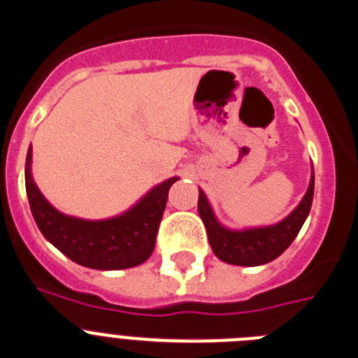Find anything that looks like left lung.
Returning <instances> with one entry per match:
<instances>
[{
    "label": "left lung",
    "mask_w": 358,
    "mask_h": 358,
    "mask_svg": "<svg viewBox=\"0 0 358 358\" xmlns=\"http://www.w3.org/2000/svg\"><path fill=\"white\" fill-rule=\"evenodd\" d=\"M313 192H315V172H311V182L300 205L276 225L258 227V229H225L215 220L212 206L208 205V199L203 190H199L197 210L206 227L212 250L221 262L243 265V267H256V265H264L276 259L292 243V239L298 236L311 210Z\"/></svg>",
    "instance_id": "obj_1"
}]
</instances>
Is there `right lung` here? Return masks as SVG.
Returning a JSON list of instances; mask_svg holds the SVG:
<instances>
[{"label":"right lung","instance_id":"obj_1","mask_svg":"<svg viewBox=\"0 0 358 358\" xmlns=\"http://www.w3.org/2000/svg\"><path fill=\"white\" fill-rule=\"evenodd\" d=\"M32 148L25 162V188L32 217L47 241L75 264L99 271H117L144 264L153 252L155 238L166 208L172 177L148 192L128 212L102 221H87L62 214L41 196L31 173Z\"/></svg>","mask_w":358,"mask_h":358}]
</instances>
